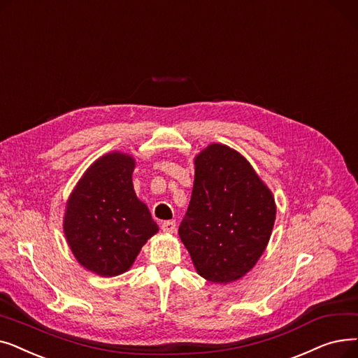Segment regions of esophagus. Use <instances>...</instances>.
I'll return each instance as SVG.
<instances>
[{
    "instance_id": "esophagus-1",
    "label": "esophagus",
    "mask_w": 358,
    "mask_h": 358,
    "mask_svg": "<svg viewBox=\"0 0 358 358\" xmlns=\"http://www.w3.org/2000/svg\"><path fill=\"white\" fill-rule=\"evenodd\" d=\"M162 230L166 233H175L176 231V221L169 220V221H163L162 223Z\"/></svg>"
}]
</instances>
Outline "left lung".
<instances>
[{
  "instance_id": "8db88e82",
  "label": "left lung",
  "mask_w": 358,
  "mask_h": 358,
  "mask_svg": "<svg viewBox=\"0 0 358 358\" xmlns=\"http://www.w3.org/2000/svg\"><path fill=\"white\" fill-rule=\"evenodd\" d=\"M275 201L249 162L211 144L195 159V180L179 236L198 274L239 280L258 262L275 221Z\"/></svg>"
}]
</instances>
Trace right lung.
Returning <instances> with one entry per match:
<instances>
[{
    "instance_id": "1",
    "label": "right lung",
    "mask_w": 358,
    "mask_h": 358,
    "mask_svg": "<svg viewBox=\"0 0 358 358\" xmlns=\"http://www.w3.org/2000/svg\"><path fill=\"white\" fill-rule=\"evenodd\" d=\"M135 162L122 152L96 160L66 203L64 231L77 261L97 275L128 271L141 248L159 231L134 191Z\"/></svg>"
}]
</instances>
